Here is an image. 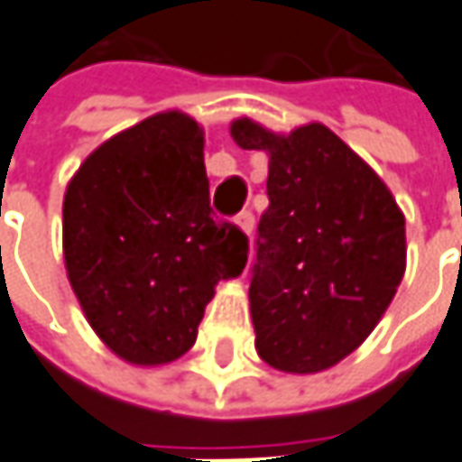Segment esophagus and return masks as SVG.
Masks as SVG:
<instances>
[{
    "mask_svg": "<svg viewBox=\"0 0 462 462\" xmlns=\"http://www.w3.org/2000/svg\"><path fill=\"white\" fill-rule=\"evenodd\" d=\"M235 225H237L245 235H253V230H255V217H253V212H240V215L235 217Z\"/></svg>",
    "mask_w": 462,
    "mask_h": 462,
    "instance_id": "esophagus-1",
    "label": "esophagus"
}]
</instances>
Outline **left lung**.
<instances>
[{
  "instance_id": "8db88e82",
  "label": "left lung",
  "mask_w": 462,
  "mask_h": 462,
  "mask_svg": "<svg viewBox=\"0 0 462 462\" xmlns=\"http://www.w3.org/2000/svg\"><path fill=\"white\" fill-rule=\"evenodd\" d=\"M235 143L268 153L250 316L260 359L288 374L338 364L384 316L407 265L404 215L376 171L323 124L288 136L232 121Z\"/></svg>"
}]
</instances>
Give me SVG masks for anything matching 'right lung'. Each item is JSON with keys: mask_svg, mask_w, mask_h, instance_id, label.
Here are the masks:
<instances>
[{"mask_svg": "<svg viewBox=\"0 0 462 462\" xmlns=\"http://www.w3.org/2000/svg\"><path fill=\"white\" fill-rule=\"evenodd\" d=\"M62 253L116 356L159 366L187 354L215 285L247 263L245 232L212 217L202 125L166 111L100 143L65 191Z\"/></svg>", "mask_w": 462, "mask_h": 462, "instance_id": "1", "label": "right lung"}]
</instances>
